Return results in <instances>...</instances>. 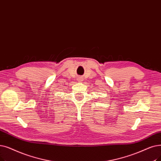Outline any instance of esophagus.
<instances>
[{
	"instance_id": "esophagus-1",
	"label": "esophagus",
	"mask_w": 161,
	"mask_h": 161,
	"mask_svg": "<svg viewBox=\"0 0 161 161\" xmlns=\"http://www.w3.org/2000/svg\"><path fill=\"white\" fill-rule=\"evenodd\" d=\"M77 80H78V81L79 82H81V81L83 80L81 78H78V79H77Z\"/></svg>"
}]
</instances>
